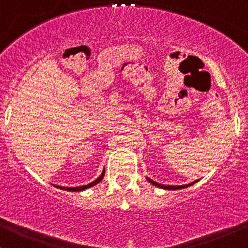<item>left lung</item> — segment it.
<instances>
[{
    "label": "left lung",
    "mask_w": 248,
    "mask_h": 248,
    "mask_svg": "<svg viewBox=\"0 0 248 248\" xmlns=\"http://www.w3.org/2000/svg\"><path fill=\"white\" fill-rule=\"evenodd\" d=\"M147 180L149 181V183H152L153 185L157 186V187H160V188H165V190H181V188H186V187H188V186H191V185H193V184L197 183V180H196V181H192V183H190V184H186V185H175V186H172V185H162V184L156 183V181L149 179V178H147Z\"/></svg>",
    "instance_id": "8db88e82"
}]
</instances>
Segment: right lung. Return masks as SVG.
I'll return each mask as SVG.
<instances>
[{
  "label": "right lung",
  "instance_id": "add662e5",
  "mask_svg": "<svg viewBox=\"0 0 248 248\" xmlns=\"http://www.w3.org/2000/svg\"><path fill=\"white\" fill-rule=\"evenodd\" d=\"M104 174H105V170H103V173H101L100 175H99L98 178H96L95 180L94 181H92V183H89V184H87V185H83V186H76V187H62V186H56V187H58V188H61V190H65V191H71V192H78V191H83V190H87V188H89V187H92V186H94V185H96V184L98 183H100L101 180H103V178H104Z\"/></svg>",
  "mask_w": 248,
  "mask_h": 248
}]
</instances>
